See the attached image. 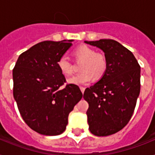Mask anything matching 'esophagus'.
<instances>
[{"label": "esophagus", "instance_id": "obj_1", "mask_svg": "<svg viewBox=\"0 0 155 155\" xmlns=\"http://www.w3.org/2000/svg\"><path fill=\"white\" fill-rule=\"evenodd\" d=\"M80 90H81V92L84 93V90H85V87H80Z\"/></svg>", "mask_w": 155, "mask_h": 155}]
</instances>
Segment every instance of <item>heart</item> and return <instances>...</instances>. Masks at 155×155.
Instances as JSON below:
<instances>
[{
  "label": "heart",
  "instance_id": "b5f03b06",
  "mask_svg": "<svg viewBox=\"0 0 155 155\" xmlns=\"http://www.w3.org/2000/svg\"><path fill=\"white\" fill-rule=\"evenodd\" d=\"M75 58L83 61L80 65L81 72L73 75L68 79V82L75 85H85L92 80V77H101L107 68V60L105 56L101 53H97L94 49L88 46L82 45L78 47L74 51ZM58 70L65 76L70 75L73 72V65L68 56L63 54L57 62Z\"/></svg>",
  "mask_w": 155,
  "mask_h": 155
}]
</instances>
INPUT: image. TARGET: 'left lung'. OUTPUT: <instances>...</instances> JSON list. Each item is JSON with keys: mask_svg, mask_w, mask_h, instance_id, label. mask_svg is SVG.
I'll return each instance as SVG.
<instances>
[{"mask_svg": "<svg viewBox=\"0 0 155 155\" xmlns=\"http://www.w3.org/2000/svg\"><path fill=\"white\" fill-rule=\"evenodd\" d=\"M85 43L101 48L107 60L103 77L84 93L89 104V130L96 136H108L122 130L132 117L140 93L141 68L132 52L115 40Z\"/></svg>", "mask_w": 155, "mask_h": 155, "instance_id": "left-lung-1", "label": "left lung"}]
</instances>
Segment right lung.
I'll return each mask as SVG.
<instances>
[{
	"label": "right lung",
	"mask_w": 155,
	"mask_h": 155,
	"mask_svg": "<svg viewBox=\"0 0 155 155\" xmlns=\"http://www.w3.org/2000/svg\"><path fill=\"white\" fill-rule=\"evenodd\" d=\"M72 40L44 41L18 57L13 69V97L26 125L40 134L64 132L68 115L83 97L78 85L66 83L57 62Z\"/></svg>",
	"instance_id": "right-lung-1"
}]
</instances>
